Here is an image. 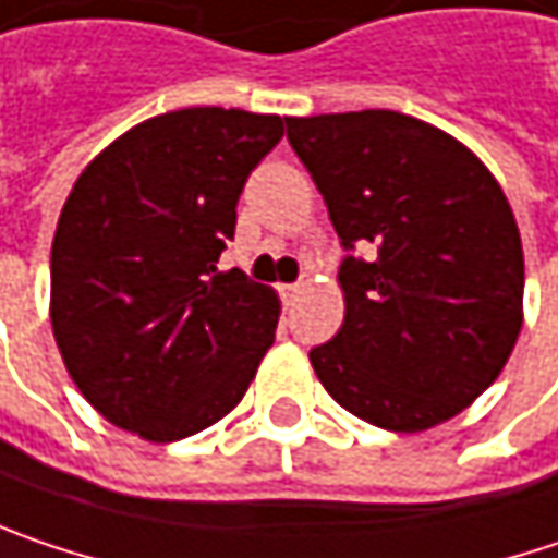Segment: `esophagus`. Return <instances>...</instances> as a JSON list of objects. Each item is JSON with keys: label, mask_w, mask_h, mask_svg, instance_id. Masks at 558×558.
Segmentation results:
<instances>
[{"label": "esophagus", "mask_w": 558, "mask_h": 558, "mask_svg": "<svg viewBox=\"0 0 558 558\" xmlns=\"http://www.w3.org/2000/svg\"><path fill=\"white\" fill-rule=\"evenodd\" d=\"M301 289H304V282H292V286H286V295H289V299H295Z\"/></svg>", "instance_id": "1"}]
</instances>
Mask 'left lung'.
Masks as SVG:
<instances>
[{
    "mask_svg": "<svg viewBox=\"0 0 558 558\" xmlns=\"http://www.w3.org/2000/svg\"><path fill=\"white\" fill-rule=\"evenodd\" d=\"M286 126L349 251L345 317L311 349L314 375L342 410L387 432L463 413L524 324V251L498 180L463 142L397 110Z\"/></svg>",
    "mask_w": 558,
    "mask_h": 558,
    "instance_id": "left-lung-1",
    "label": "left lung"
}]
</instances>
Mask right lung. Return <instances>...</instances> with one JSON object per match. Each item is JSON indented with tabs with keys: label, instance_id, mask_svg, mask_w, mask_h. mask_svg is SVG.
I'll use <instances>...</instances> for the list:
<instances>
[{
	"label": "right lung",
	"instance_id": "obj_1",
	"mask_svg": "<svg viewBox=\"0 0 558 558\" xmlns=\"http://www.w3.org/2000/svg\"><path fill=\"white\" fill-rule=\"evenodd\" d=\"M282 133L276 113L183 107L110 142L75 180L53 234L50 324L65 372L117 428L168 445L247 393L279 299L216 263Z\"/></svg>",
	"mask_w": 558,
	"mask_h": 558
}]
</instances>
